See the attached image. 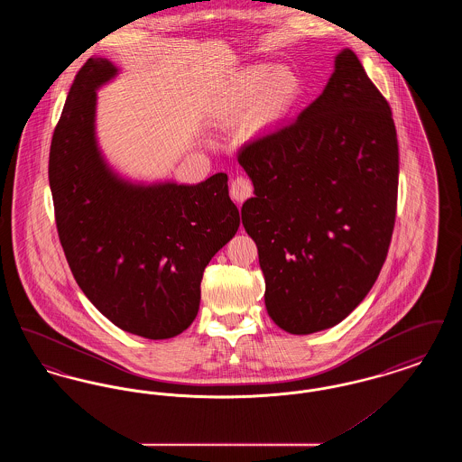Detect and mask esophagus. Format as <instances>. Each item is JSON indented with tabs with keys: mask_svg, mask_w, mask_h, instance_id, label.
I'll use <instances>...</instances> for the list:
<instances>
[{
	"mask_svg": "<svg viewBox=\"0 0 462 462\" xmlns=\"http://www.w3.org/2000/svg\"><path fill=\"white\" fill-rule=\"evenodd\" d=\"M253 196V185L249 180L237 176L230 183V198L234 199L237 204H242L244 200Z\"/></svg>",
	"mask_w": 462,
	"mask_h": 462,
	"instance_id": "1",
	"label": "esophagus"
}]
</instances>
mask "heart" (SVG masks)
I'll return each mask as SVG.
<instances>
[{
	"label": "heart",
	"instance_id": "heart-1",
	"mask_svg": "<svg viewBox=\"0 0 462 462\" xmlns=\"http://www.w3.org/2000/svg\"><path fill=\"white\" fill-rule=\"evenodd\" d=\"M301 79L289 66L253 64L241 69L225 93L228 110L254 106L263 125L281 121L301 97Z\"/></svg>",
	"mask_w": 462,
	"mask_h": 462
}]
</instances>
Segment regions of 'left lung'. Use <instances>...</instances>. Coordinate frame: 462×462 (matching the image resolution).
Returning a JSON list of instances; mask_svg holds the SVG:
<instances>
[{
    "mask_svg": "<svg viewBox=\"0 0 462 462\" xmlns=\"http://www.w3.org/2000/svg\"><path fill=\"white\" fill-rule=\"evenodd\" d=\"M239 162L254 187L242 225L268 315L291 334L334 328L381 272L398 190L392 110L350 48L296 121L247 143Z\"/></svg>",
    "mask_w": 462,
    "mask_h": 462,
    "instance_id": "8db88e82",
    "label": "left lung"
}]
</instances>
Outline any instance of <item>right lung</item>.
<instances>
[{"label": "right lung", "instance_id": "obj_1", "mask_svg": "<svg viewBox=\"0 0 462 462\" xmlns=\"http://www.w3.org/2000/svg\"><path fill=\"white\" fill-rule=\"evenodd\" d=\"M119 74L91 57L69 89L48 178L72 275L114 326L170 339L198 317L204 268L241 225L225 173L187 185L110 166L97 136V91Z\"/></svg>", "mask_w": 462, "mask_h": 462}]
</instances>
